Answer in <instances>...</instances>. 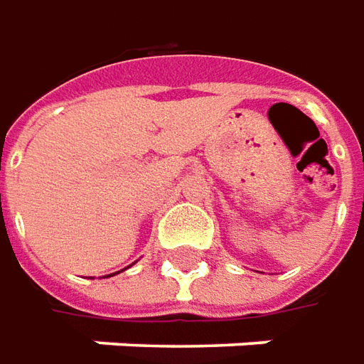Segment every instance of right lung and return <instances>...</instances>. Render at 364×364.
Wrapping results in <instances>:
<instances>
[{
	"label": "right lung",
	"mask_w": 364,
	"mask_h": 364,
	"mask_svg": "<svg viewBox=\"0 0 364 364\" xmlns=\"http://www.w3.org/2000/svg\"><path fill=\"white\" fill-rule=\"evenodd\" d=\"M117 273H119V272H117ZM110 275H112V273H110ZM110 275H109V277H110Z\"/></svg>",
	"instance_id": "obj_1"
}]
</instances>
